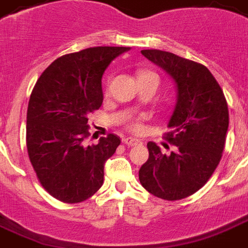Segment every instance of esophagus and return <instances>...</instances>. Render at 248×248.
<instances>
[{
	"label": "esophagus",
	"instance_id": "obj_1",
	"mask_svg": "<svg viewBox=\"0 0 248 248\" xmlns=\"http://www.w3.org/2000/svg\"><path fill=\"white\" fill-rule=\"evenodd\" d=\"M123 141H124L126 145H129V147H134V145H138V144H140V143H141L139 139L130 138V137H128V138H124V140H123Z\"/></svg>",
	"mask_w": 248,
	"mask_h": 248
}]
</instances>
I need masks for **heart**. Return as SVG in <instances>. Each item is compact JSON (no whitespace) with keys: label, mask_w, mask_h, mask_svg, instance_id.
Returning a JSON list of instances; mask_svg holds the SVG:
<instances>
[{"label":"heart","mask_w":248,"mask_h":248,"mask_svg":"<svg viewBox=\"0 0 248 248\" xmlns=\"http://www.w3.org/2000/svg\"><path fill=\"white\" fill-rule=\"evenodd\" d=\"M137 78L138 81H148V80H154L159 84V78L153 71L149 70H139L137 73ZM128 126L133 132H140L143 128V118H132L128 120Z\"/></svg>","instance_id":"heart-1"}]
</instances>
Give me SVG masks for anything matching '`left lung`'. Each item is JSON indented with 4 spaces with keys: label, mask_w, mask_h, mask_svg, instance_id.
<instances>
[{
    "label": "left lung",
    "mask_w": 248,
    "mask_h": 248,
    "mask_svg": "<svg viewBox=\"0 0 248 248\" xmlns=\"http://www.w3.org/2000/svg\"><path fill=\"white\" fill-rule=\"evenodd\" d=\"M175 82L177 103L166 140L174 152L163 154L149 141V158L139 181L153 196L166 201L187 198L206 185L218 166L228 129V107L217 80L202 63L162 50H141Z\"/></svg>",
    "instance_id": "obj_1"
}]
</instances>
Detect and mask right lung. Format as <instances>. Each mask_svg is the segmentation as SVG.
I'll list each match as a JSON object with an SVG mask.
<instances>
[{
  "instance_id": "1",
  "label": "right lung",
  "mask_w": 248,
  "mask_h": 248,
  "mask_svg": "<svg viewBox=\"0 0 248 248\" xmlns=\"http://www.w3.org/2000/svg\"><path fill=\"white\" fill-rule=\"evenodd\" d=\"M130 47L98 46L56 59L41 74L27 108L26 145L41 186L63 203H79L104 182V164L120 139L101 137L84 144L89 115L103 104L101 78L110 62Z\"/></svg>"
}]
</instances>
